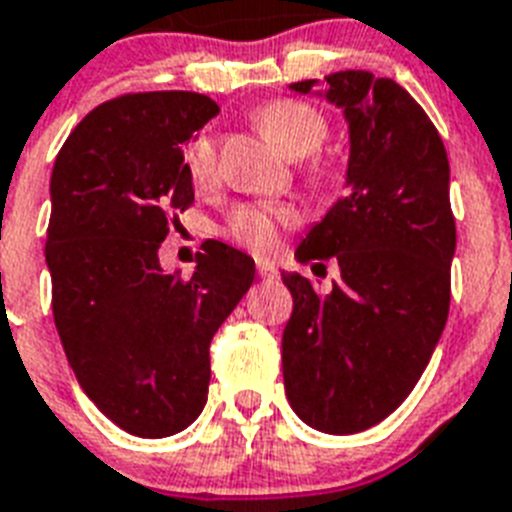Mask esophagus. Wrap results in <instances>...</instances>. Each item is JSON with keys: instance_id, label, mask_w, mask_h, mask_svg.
I'll use <instances>...</instances> for the list:
<instances>
[{"instance_id": "obj_1", "label": "esophagus", "mask_w": 512, "mask_h": 512, "mask_svg": "<svg viewBox=\"0 0 512 512\" xmlns=\"http://www.w3.org/2000/svg\"><path fill=\"white\" fill-rule=\"evenodd\" d=\"M256 269H259L261 280H277V274H280L272 261H259V264H256Z\"/></svg>"}]
</instances>
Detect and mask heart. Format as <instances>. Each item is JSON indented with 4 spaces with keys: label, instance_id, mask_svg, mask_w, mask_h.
<instances>
[{
    "label": "heart",
    "instance_id": "1",
    "mask_svg": "<svg viewBox=\"0 0 512 512\" xmlns=\"http://www.w3.org/2000/svg\"><path fill=\"white\" fill-rule=\"evenodd\" d=\"M261 133L287 156L303 159L314 154L327 138V122L314 107L303 101H272L256 112ZM185 170L196 185L209 183L214 177V138L209 133L196 135L185 149ZM293 225V211L280 204H246L240 206L227 222V235L235 243L251 248L253 253H269L280 243V227Z\"/></svg>",
    "mask_w": 512,
    "mask_h": 512
}]
</instances>
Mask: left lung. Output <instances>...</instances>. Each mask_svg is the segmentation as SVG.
I'll use <instances>...</instances> for the list:
<instances>
[{"label":"left lung","mask_w":512,"mask_h":512,"mask_svg":"<svg viewBox=\"0 0 512 512\" xmlns=\"http://www.w3.org/2000/svg\"><path fill=\"white\" fill-rule=\"evenodd\" d=\"M293 83L348 122L345 193L308 230L298 261L337 259L340 280L282 272L293 316L282 332L285 395L327 434H356L403 403L424 374L450 311L455 219L445 143L413 96L366 70Z\"/></svg>","instance_id":"left-lung-1"}]
</instances>
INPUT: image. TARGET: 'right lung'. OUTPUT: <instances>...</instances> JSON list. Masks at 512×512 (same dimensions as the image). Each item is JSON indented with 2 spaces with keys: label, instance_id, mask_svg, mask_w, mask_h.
Listing matches in <instances>:
<instances>
[{
  "label": "right lung",
  "instance_id": "obj_1",
  "mask_svg": "<svg viewBox=\"0 0 512 512\" xmlns=\"http://www.w3.org/2000/svg\"><path fill=\"white\" fill-rule=\"evenodd\" d=\"M217 114L193 91L120 96L88 112L54 162V324L83 392L135 437H170L204 411L211 337L256 272L219 240L188 280L159 264L170 211L193 204L185 143Z\"/></svg>",
  "mask_w": 512,
  "mask_h": 512
}]
</instances>
